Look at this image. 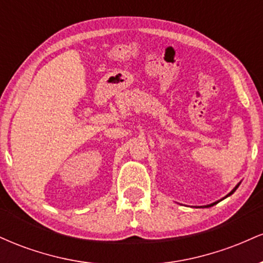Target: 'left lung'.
Masks as SVG:
<instances>
[{"label": "left lung", "instance_id": "left-lung-1", "mask_svg": "<svg viewBox=\"0 0 263 263\" xmlns=\"http://www.w3.org/2000/svg\"><path fill=\"white\" fill-rule=\"evenodd\" d=\"M240 183H241V182H240ZM240 183H238V184H237V185H236V186H235V188H234V189H232V190H231V192H230V193H229V194H228V195H226V197H225V198L230 197V195H231V194H234V193H235V190H236V189L238 188V185H240ZM225 198H222V199H225ZM222 199H221V200H222ZM219 201H220V200H218V201H215V203H211V204H209V205H204V206H198V208H210V206H213V205L218 204V203H219Z\"/></svg>", "mask_w": 263, "mask_h": 263}]
</instances>
